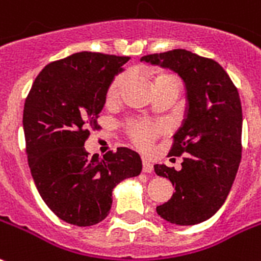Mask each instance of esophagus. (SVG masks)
Here are the masks:
<instances>
[{
	"label": "esophagus",
	"instance_id": "1",
	"mask_svg": "<svg viewBox=\"0 0 261 261\" xmlns=\"http://www.w3.org/2000/svg\"><path fill=\"white\" fill-rule=\"evenodd\" d=\"M142 171L144 172H152L153 171V166H152V163L148 162V160H142Z\"/></svg>",
	"mask_w": 261,
	"mask_h": 261
}]
</instances>
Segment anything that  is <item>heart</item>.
<instances>
[{
  "mask_svg": "<svg viewBox=\"0 0 261 261\" xmlns=\"http://www.w3.org/2000/svg\"><path fill=\"white\" fill-rule=\"evenodd\" d=\"M171 79H176V77L172 76V75H162V76L157 77L154 85H157L159 82H163V81H171ZM123 83H124V76H117L116 79L113 81L108 90V99L116 98ZM128 131H130L131 139H133L138 146H141V148H146V146H149V144L154 139V137L159 134V128H157V126L146 122L130 123Z\"/></svg>",
  "mask_w": 261,
  "mask_h": 261,
  "instance_id": "heart-1",
  "label": "heart"
}]
</instances>
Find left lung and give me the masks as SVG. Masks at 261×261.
<instances>
[{
  "instance_id": "left-lung-1",
  "label": "left lung",
  "mask_w": 261,
  "mask_h": 261,
  "mask_svg": "<svg viewBox=\"0 0 261 261\" xmlns=\"http://www.w3.org/2000/svg\"><path fill=\"white\" fill-rule=\"evenodd\" d=\"M141 61L176 72L186 87L188 108L174 135L171 156L185 154L182 168L156 164L175 193L156 208L164 220L193 226L212 218L223 205L241 162L242 108L227 72L215 60L174 49L144 56Z\"/></svg>"
}]
</instances>
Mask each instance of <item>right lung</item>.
Segmentation results:
<instances>
[{"instance_id":"obj_1","label":"right lung","mask_w":261,"mask_h":261,"mask_svg":"<svg viewBox=\"0 0 261 261\" xmlns=\"http://www.w3.org/2000/svg\"><path fill=\"white\" fill-rule=\"evenodd\" d=\"M128 60L81 51L53 61L25 98L23 128L34 184L51 212L69 224L86 227L104 220L115 186L142 171L141 157L128 148L102 159L85 149L113 77Z\"/></svg>"}]
</instances>
